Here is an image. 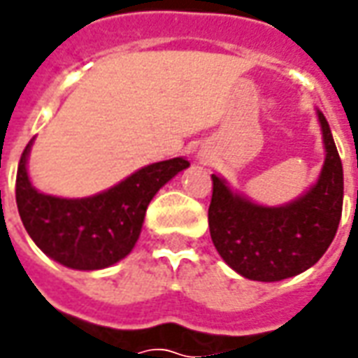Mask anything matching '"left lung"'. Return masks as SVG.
Instances as JSON below:
<instances>
[{"label": "left lung", "instance_id": "obj_1", "mask_svg": "<svg viewBox=\"0 0 358 358\" xmlns=\"http://www.w3.org/2000/svg\"><path fill=\"white\" fill-rule=\"evenodd\" d=\"M326 159L307 194L282 207H264L234 194L213 174L209 205L210 240L238 274L257 282H280L318 263L338 232L343 207V166L320 110Z\"/></svg>", "mask_w": 358, "mask_h": 358}]
</instances>
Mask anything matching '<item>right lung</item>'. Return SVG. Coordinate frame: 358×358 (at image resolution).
Segmentation results:
<instances>
[{
  "mask_svg": "<svg viewBox=\"0 0 358 358\" xmlns=\"http://www.w3.org/2000/svg\"><path fill=\"white\" fill-rule=\"evenodd\" d=\"M28 143L17 171V207L28 236L53 261L74 270H99L124 259L140 238L149 201L180 171L184 157L143 166L107 192L63 199L40 194L27 172Z\"/></svg>",
  "mask_w": 358,
  "mask_h": 358,
  "instance_id": "right-lung-1",
  "label": "right lung"
}]
</instances>
